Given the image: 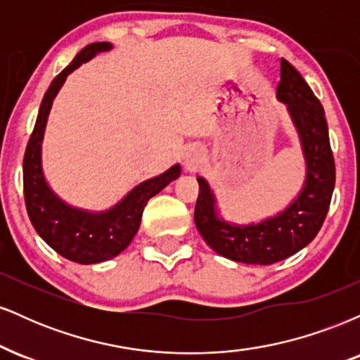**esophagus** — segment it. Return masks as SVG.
Segmentation results:
<instances>
[{"instance_id": "obj_1", "label": "esophagus", "mask_w": 360, "mask_h": 360, "mask_svg": "<svg viewBox=\"0 0 360 360\" xmlns=\"http://www.w3.org/2000/svg\"><path fill=\"white\" fill-rule=\"evenodd\" d=\"M201 160V152L198 148H189L184 154V166L188 169H194L200 164Z\"/></svg>"}]
</instances>
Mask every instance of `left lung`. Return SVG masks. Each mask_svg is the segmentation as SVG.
<instances>
[{"label":"left lung","mask_w":360,"mask_h":360,"mask_svg":"<svg viewBox=\"0 0 360 360\" xmlns=\"http://www.w3.org/2000/svg\"><path fill=\"white\" fill-rule=\"evenodd\" d=\"M276 98L286 105L296 128L307 171L303 186L286 208L259 221H229L221 217L208 181L196 177L200 184L194 208L198 232L217 254L235 262L269 266L304 249L323 225L335 186V162L323 106L301 74L284 59H281Z\"/></svg>","instance_id":"left-lung-1"}]
</instances>
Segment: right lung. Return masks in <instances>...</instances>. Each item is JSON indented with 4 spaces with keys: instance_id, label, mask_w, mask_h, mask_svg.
Here are the masks:
<instances>
[{
    "instance_id": "obj_1",
    "label": "right lung",
    "mask_w": 360,
    "mask_h": 360,
    "mask_svg": "<svg viewBox=\"0 0 360 360\" xmlns=\"http://www.w3.org/2000/svg\"><path fill=\"white\" fill-rule=\"evenodd\" d=\"M113 49L110 42L86 45L74 60L49 86L34 134L28 140L23 159V193L32 225L42 240L62 257L77 264H98L117 257L139 232L147 201L181 176V166L174 164L162 174L150 177L130 189L118 203L101 212L77 208L64 201L45 179L42 166V143L49 113L65 79L81 64L98 53Z\"/></svg>"
}]
</instances>
